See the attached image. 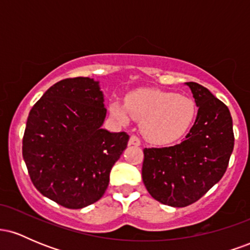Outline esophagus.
<instances>
[{"mask_svg":"<svg viewBox=\"0 0 250 250\" xmlns=\"http://www.w3.org/2000/svg\"><path fill=\"white\" fill-rule=\"evenodd\" d=\"M129 145L140 146V145H141V141H140V139L137 136H135V135H131L130 139H129Z\"/></svg>","mask_w":250,"mask_h":250,"instance_id":"1","label":"esophagus"}]
</instances>
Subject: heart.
<instances>
[{
	"label": "heart",
	"instance_id": "1",
	"mask_svg": "<svg viewBox=\"0 0 250 250\" xmlns=\"http://www.w3.org/2000/svg\"><path fill=\"white\" fill-rule=\"evenodd\" d=\"M110 114L122 123L141 122L145 139L153 145L168 146L182 139L193 125L196 104L190 97L173 91L143 88L125 96V103L113 101Z\"/></svg>",
	"mask_w": 250,
	"mask_h": 250
}]
</instances>
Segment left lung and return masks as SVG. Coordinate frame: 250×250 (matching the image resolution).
<instances>
[{"mask_svg":"<svg viewBox=\"0 0 250 250\" xmlns=\"http://www.w3.org/2000/svg\"><path fill=\"white\" fill-rule=\"evenodd\" d=\"M186 84L199 110L185 141L173 147L143 149V183L155 200L170 207H187L216 185L234 148L228 107L199 83Z\"/></svg>","mask_w":250,"mask_h":250,"instance_id":"obj_1","label":"left lung"}]
</instances>
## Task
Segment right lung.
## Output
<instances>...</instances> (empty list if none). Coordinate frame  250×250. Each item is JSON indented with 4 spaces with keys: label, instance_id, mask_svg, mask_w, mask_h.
<instances>
[{
    "label": "right lung",
    "instance_id": "1",
    "mask_svg": "<svg viewBox=\"0 0 250 250\" xmlns=\"http://www.w3.org/2000/svg\"><path fill=\"white\" fill-rule=\"evenodd\" d=\"M105 114L100 82L89 77L62 80L34 104L22 154L43 196L69 209L84 208L103 196L129 140L125 131L102 128Z\"/></svg>",
    "mask_w": 250,
    "mask_h": 250
}]
</instances>
